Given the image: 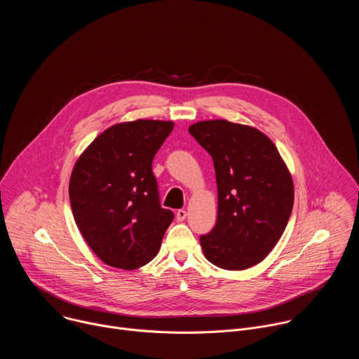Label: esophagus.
<instances>
[{
    "mask_svg": "<svg viewBox=\"0 0 359 359\" xmlns=\"http://www.w3.org/2000/svg\"><path fill=\"white\" fill-rule=\"evenodd\" d=\"M186 216H187V212H186L184 209H179V210L176 212V219H177L179 222H183V220L186 219Z\"/></svg>",
    "mask_w": 359,
    "mask_h": 359,
    "instance_id": "esophagus-1",
    "label": "esophagus"
}]
</instances>
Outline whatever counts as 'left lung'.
<instances>
[{"label":"left lung","instance_id":"left-lung-1","mask_svg":"<svg viewBox=\"0 0 359 359\" xmlns=\"http://www.w3.org/2000/svg\"><path fill=\"white\" fill-rule=\"evenodd\" d=\"M215 163L216 226L200 236L206 259L224 270L263 262L283 236L294 204L290 172L276 144L260 130L223 119L189 128Z\"/></svg>","mask_w":359,"mask_h":359}]
</instances>
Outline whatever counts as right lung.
Masks as SVG:
<instances>
[{"label":"right lung","instance_id":"1","mask_svg":"<svg viewBox=\"0 0 359 359\" xmlns=\"http://www.w3.org/2000/svg\"><path fill=\"white\" fill-rule=\"evenodd\" d=\"M173 122L139 119L111 126L82 153L71 175L75 223L97 257L135 270L155 259L175 219L161 204L151 162Z\"/></svg>","mask_w":359,"mask_h":359}]
</instances>
